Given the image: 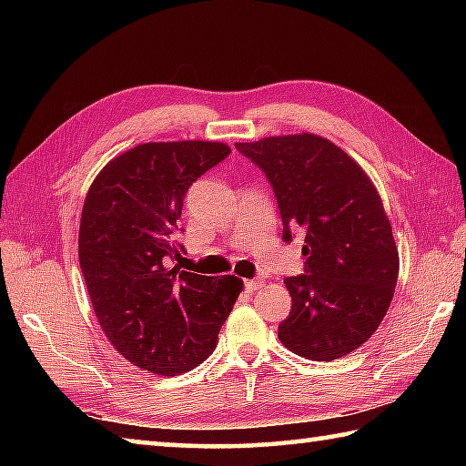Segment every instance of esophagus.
<instances>
[{
	"instance_id": "1",
	"label": "esophagus",
	"mask_w": 466,
	"mask_h": 466,
	"mask_svg": "<svg viewBox=\"0 0 466 466\" xmlns=\"http://www.w3.org/2000/svg\"><path fill=\"white\" fill-rule=\"evenodd\" d=\"M262 279H254V280H246L244 282V286H246V290L248 292H256L258 289H262Z\"/></svg>"
}]
</instances>
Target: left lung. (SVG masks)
<instances>
[{"label":"left lung","instance_id":"1","mask_svg":"<svg viewBox=\"0 0 466 466\" xmlns=\"http://www.w3.org/2000/svg\"><path fill=\"white\" fill-rule=\"evenodd\" d=\"M264 170L282 216V238L304 232V274L284 280L292 309L279 339L309 360L350 354L379 329L399 279L392 226L372 180L316 134L236 142Z\"/></svg>","mask_w":466,"mask_h":466}]
</instances>
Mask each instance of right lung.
Returning a JSON list of instances; mask_svg holds the SVG:
<instances>
[{"mask_svg":"<svg viewBox=\"0 0 466 466\" xmlns=\"http://www.w3.org/2000/svg\"><path fill=\"white\" fill-rule=\"evenodd\" d=\"M230 154L224 142H147L107 162L87 190L77 254L104 334L137 369L187 372L216 349L242 292L236 276L170 268L187 187Z\"/></svg>","mask_w":466,"mask_h":466,"instance_id":"right-lung-1","label":"right lung"}]
</instances>
